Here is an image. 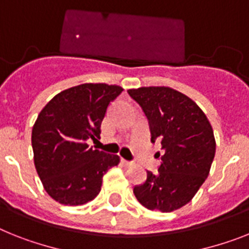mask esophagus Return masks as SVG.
Returning a JSON list of instances; mask_svg holds the SVG:
<instances>
[{
    "instance_id": "1",
    "label": "esophagus",
    "mask_w": 249,
    "mask_h": 249,
    "mask_svg": "<svg viewBox=\"0 0 249 249\" xmlns=\"http://www.w3.org/2000/svg\"><path fill=\"white\" fill-rule=\"evenodd\" d=\"M121 163L124 164L125 167H130L131 164H133L131 162H129V160H121Z\"/></svg>"
}]
</instances>
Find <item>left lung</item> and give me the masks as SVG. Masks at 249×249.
Instances as JSON below:
<instances>
[{
  "instance_id": "1",
  "label": "left lung",
  "mask_w": 249,
  "mask_h": 249,
  "mask_svg": "<svg viewBox=\"0 0 249 249\" xmlns=\"http://www.w3.org/2000/svg\"><path fill=\"white\" fill-rule=\"evenodd\" d=\"M128 92L147 115L152 142H160L164 150L158 173L148 172L134 195L149 210L175 212L191 201L209 176L216 148L212 124L195 101L171 87Z\"/></svg>"
}]
</instances>
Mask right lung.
Returning a JSON list of instances; mask_svg holds the SVG:
<instances>
[{"label": "right lung", "mask_w": 249, "mask_h": 249, "mask_svg": "<svg viewBox=\"0 0 249 249\" xmlns=\"http://www.w3.org/2000/svg\"><path fill=\"white\" fill-rule=\"evenodd\" d=\"M123 89L106 83L74 86L54 96L37 115L31 131L35 168L44 190L62 205L95 199L104 175L120 162L116 154L89 147L87 139L100 138L106 108Z\"/></svg>", "instance_id": "obj_1"}]
</instances>
